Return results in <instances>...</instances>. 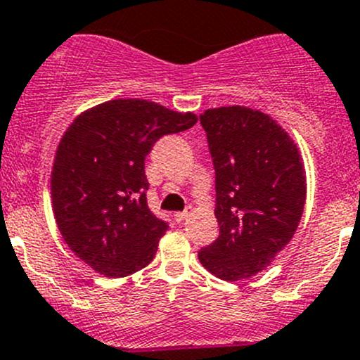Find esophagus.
<instances>
[{
  "label": "esophagus",
  "instance_id": "obj_1",
  "mask_svg": "<svg viewBox=\"0 0 360 360\" xmlns=\"http://www.w3.org/2000/svg\"><path fill=\"white\" fill-rule=\"evenodd\" d=\"M190 216H191L190 210H184V212H176V214H174V219H176L177 223H183V221H186Z\"/></svg>",
  "mask_w": 360,
  "mask_h": 360
}]
</instances>
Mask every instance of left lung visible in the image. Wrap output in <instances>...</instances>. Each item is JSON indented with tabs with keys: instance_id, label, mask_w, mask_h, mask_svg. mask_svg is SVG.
Masks as SVG:
<instances>
[{
	"instance_id": "obj_1",
	"label": "left lung",
	"mask_w": 360,
	"mask_h": 360,
	"mask_svg": "<svg viewBox=\"0 0 360 360\" xmlns=\"http://www.w3.org/2000/svg\"><path fill=\"white\" fill-rule=\"evenodd\" d=\"M200 123L216 170L219 237L198 259L217 278L238 282L264 270L296 233L307 200L303 158L259 110L214 108Z\"/></svg>"
}]
</instances>
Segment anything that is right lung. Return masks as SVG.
<instances>
[{"label":"right lung","instance_id":"1","mask_svg":"<svg viewBox=\"0 0 360 360\" xmlns=\"http://www.w3.org/2000/svg\"><path fill=\"white\" fill-rule=\"evenodd\" d=\"M193 112L144 99L97 104L72 120L56 151L52 207L68 248L97 274L127 277L151 263L169 224L148 207L144 160Z\"/></svg>","mask_w":360,"mask_h":360}]
</instances>
